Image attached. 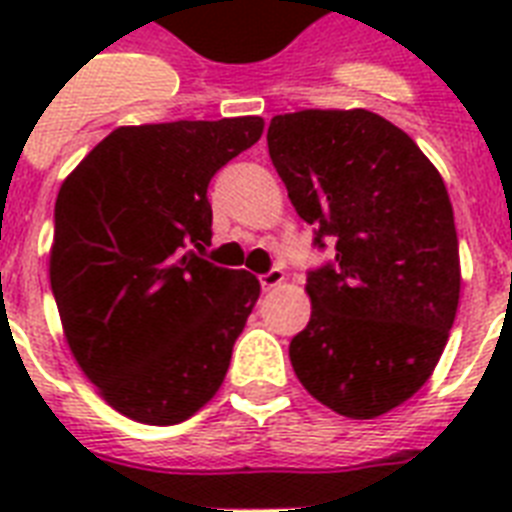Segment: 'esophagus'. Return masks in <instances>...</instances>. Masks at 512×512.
Returning <instances> with one entry per match:
<instances>
[{
	"mask_svg": "<svg viewBox=\"0 0 512 512\" xmlns=\"http://www.w3.org/2000/svg\"><path fill=\"white\" fill-rule=\"evenodd\" d=\"M284 281V271H279V268H273V271L263 273L260 276V287L265 289V292H271V289H276Z\"/></svg>",
	"mask_w": 512,
	"mask_h": 512,
	"instance_id": "obj_1",
	"label": "esophagus"
}]
</instances>
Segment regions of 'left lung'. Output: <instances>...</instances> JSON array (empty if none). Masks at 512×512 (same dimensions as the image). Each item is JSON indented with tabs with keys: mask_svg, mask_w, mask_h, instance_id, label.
<instances>
[{
	"mask_svg": "<svg viewBox=\"0 0 512 512\" xmlns=\"http://www.w3.org/2000/svg\"><path fill=\"white\" fill-rule=\"evenodd\" d=\"M271 162L316 244L311 321L289 345L297 380L350 420L396 409L430 380L460 303L454 209L428 156L366 108H305L268 127Z\"/></svg>",
	"mask_w": 512,
	"mask_h": 512,
	"instance_id": "8db88e82",
	"label": "left lung"
}]
</instances>
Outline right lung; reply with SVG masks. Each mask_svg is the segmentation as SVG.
I'll list each match as a JSON object with an SVG mask.
<instances>
[{
    "label": "right lung",
    "instance_id": "right-lung-1",
    "mask_svg": "<svg viewBox=\"0 0 512 512\" xmlns=\"http://www.w3.org/2000/svg\"><path fill=\"white\" fill-rule=\"evenodd\" d=\"M260 116L119 127L63 180L50 284L76 364L116 412L177 425L212 401L260 281L201 260L207 185Z\"/></svg>",
    "mask_w": 512,
    "mask_h": 512
}]
</instances>
